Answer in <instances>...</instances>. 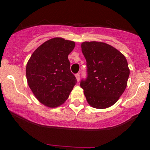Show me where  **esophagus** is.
<instances>
[{
	"label": "esophagus",
	"mask_w": 150,
	"mask_h": 150,
	"mask_svg": "<svg viewBox=\"0 0 150 150\" xmlns=\"http://www.w3.org/2000/svg\"><path fill=\"white\" fill-rule=\"evenodd\" d=\"M75 77H76L77 82H79V80H80V74H79V73L75 74Z\"/></svg>",
	"instance_id": "obj_1"
}]
</instances>
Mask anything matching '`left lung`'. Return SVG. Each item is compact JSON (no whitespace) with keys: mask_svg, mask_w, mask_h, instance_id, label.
Instances as JSON below:
<instances>
[{"mask_svg":"<svg viewBox=\"0 0 150 150\" xmlns=\"http://www.w3.org/2000/svg\"><path fill=\"white\" fill-rule=\"evenodd\" d=\"M87 61V77L80 81L87 102L96 108L114 104L125 91L130 75L126 58L119 51L103 42L81 45Z\"/></svg>","mask_w":150,"mask_h":150,"instance_id":"obj_1","label":"left lung"}]
</instances>
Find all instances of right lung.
I'll return each mask as SVG.
<instances>
[{
  "instance_id": "right-lung-1",
  "label": "right lung",
  "mask_w": 150,
  "mask_h": 150,
  "mask_svg": "<svg viewBox=\"0 0 150 150\" xmlns=\"http://www.w3.org/2000/svg\"><path fill=\"white\" fill-rule=\"evenodd\" d=\"M75 45L72 41L53 38L39 46L31 56L26 68L27 82L42 104L51 108L60 106L77 83L68 60Z\"/></svg>"
}]
</instances>
